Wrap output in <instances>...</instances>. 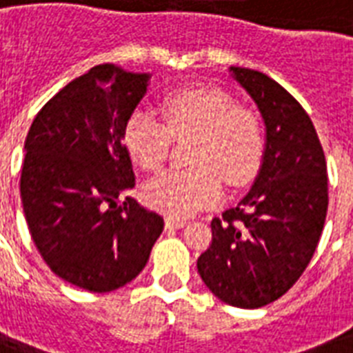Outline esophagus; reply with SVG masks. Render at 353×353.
<instances>
[{"instance_id":"1","label":"esophagus","mask_w":353,"mask_h":353,"mask_svg":"<svg viewBox=\"0 0 353 353\" xmlns=\"http://www.w3.org/2000/svg\"><path fill=\"white\" fill-rule=\"evenodd\" d=\"M166 227L168 229H183V227L187 225V221L185 220H177V218H166Z\"/></svg>"}]
</instances>
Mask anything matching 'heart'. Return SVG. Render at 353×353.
<instances>
[{
	"label": "heart",
	"mask_w": 353,
	"mask_h": 353,
	"mask_svg": "<svg viewBox=\"0 0 353 353\" xmlns=\"http://www.w3.org/2000/svg\"><path fill=\"white\" fill-rule=\"evenodd\" d=\"M165 124L152 113L128 115L122 139L128 152L146 170L165 163L170 141L190 137L187 170L165 172L144 188L152 209L170 218H188L232 188L249 185L263 157V128L258 115L236 106L231 97L212 88H185L166 97L161 106Z\"/></svg>",
	"instance_id": "obj_1"
}]
</instances>
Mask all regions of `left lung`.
<instances>
[{
    "label": "left lung",
    "mask_w": 353,
    "mask_h": 353,
    "mask_svg": "<svg viewBox=\"0 0 353 353\" xmlns=\"http://www.w3.org/2000/svg\"><path fill=\"white\" fill-rule=\"evenodd\" d=\"M229 71L262 113L265 150L245 198L210 223L198 273L220 301L254 310L280 299L307 268L326 220L328 176L304 108L268 74Z\"/></svg>",
    "instance_id": "obj_1"
}]
</instances>
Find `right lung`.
Masks as SVG:
<instances>
[{
  "instance_id": "obj_1",
  "label": "right lung",
  "mask_w": 353,
  "mask_h": 353,
  "mask_svg": "<svg viewBox=\"0 0 353 353\" xmlns=\"http://www.w3.org/2000/svg\"><path fill=\"white\" fill-rule=\"evenodd\" d=\"M148 73L95 65L58 91L25 139L19 192L41 258L69 284L108 293L144 269L165 221L128 196L135 187L122 130Z\"/></svg>"
}]
</instances>
